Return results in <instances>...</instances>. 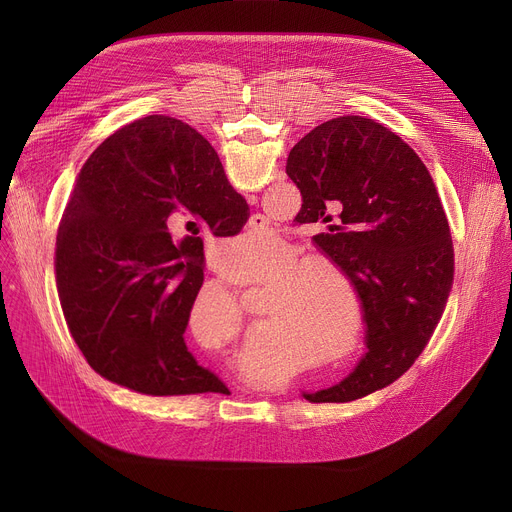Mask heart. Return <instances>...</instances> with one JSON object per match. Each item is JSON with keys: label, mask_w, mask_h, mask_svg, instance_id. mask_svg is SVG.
<instances>
[{"label": "heart", "mask_w": 512, "mask_h": 512, "mask_svg": "<svg viewBox=\"0 0 512 512\" xmlns=\"http://www.w3.org/2000/svg\"><path fill=\"white\" fill-rule=\"evenodd\" d=\"M227 251H235L241 257H275L281 249V239L273 233H251L243 231L239 237L229 241ZM298 262L296 253H287L285 259L277 265V273L286 271L277 281V291L267 300L269 314L277 316L279 326H269L265 320L263 332L269 328H279L283 334L294 336L308 348H314L330 340L332 320H330V302L326 296L328 281H334L338 269L330 261L310 259ZM297 267L294 268L293 265Z\"/></svg>", "instance_id": "b5f03b06"}]
</instances>
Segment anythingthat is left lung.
I'll list each match as a JSON object with an SVG mask.
<instances>
[{"instance_id":"left-lung-1","label":"left lung","mask_w":512,"mask_h":512,"mask_svg":"<svg viewBox=\"0 0 512 512\" xmlns=\"http://www.w3.org/2000/svg\"><path fill=\"white\" fill-rule=\"evenodd\" d=\"M306 223L340 225L312 237L360 300L367 352L336 385L302 393L346 403L397 381L425 348L454 279L448 218L409 145L381 123L344 115L314 127L287 156Z\"/></svg>"}]
</instances>
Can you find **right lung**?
<instances>
[{"label":"right lung","mask_w":512,"mask_h":512,"mask_svg":"<svg viewBox=\"0 0 512 512\" xmlns=\"http://www.w3.org/2000/svg\"><path fill=\"white\" fill-rule=\"evenodd\" d=\"M202 218L237 235L247 200L212 145L180 119L150 115L107 137L83 166L56 237V287L66 324L101 377L168 397L227 393L200 367L184 332L204 281L202 239L170 229Z\"/></svg>","instance_id":"obj_1"}]
</instances>
